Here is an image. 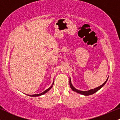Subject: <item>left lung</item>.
<instances>
[{
    "label": "left lung",
    "mask_w": 120,
    "mask_h": 120,
    "mask_svg": "<svg viewBox=\"0 0 120 120\" xmlns=\"http://www.w3.org/2000/svg\"><path fill=\"white\" fill-rule=\"evenodd\" d=\"M108 77L107 79V80L105 81V82H104V83H103L101 85H100V86L98 87H96V88H95V89H91V90H88V91H81V90H77V89H75V87H74V86H73L72 84H71V78H69V84H70V86H71V88L73 91H74L76 92V93H77L78 94H80L83 95L89 96V95H90L93 94L95 93L96 92L98 91L99 90L101 87H103L104 86V85H105V84L106 83V82H107V80H108Z\"/></svg>",
    "instance_id": "left-lung-1"
}]
</instances>
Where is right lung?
I'll return each instance as SVG.
<instances>
[{
    "label": "right lung",
    "mask_w": 120,
    "mask_h": 120,
    "mask_svg": "<svg viewBox=\"0 0 120 120\" xmlns=\"http://www.w3.org/2000/svg\"><path fill=\"white\" fill-rule=\"evenodd\" d=\"M53 83H54V81H53V83H52V85H51V86L49 87V89H47V90H45V91H43V93H41V94H34V95H27V94H26V95H27L30 96H34H34H41V95H42L45 94H46V93H47V92L49 91V90H50L51 89V88L52 87V86H53Z\"/></svg>",
    "instance_id": "obj_1"
}]
</instances>
